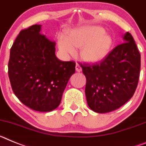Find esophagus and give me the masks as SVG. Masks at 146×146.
<instances>
[{
  "instance_id": "1",
  "label": "esophagus",
  "mask_w": 146,
  "mask_h": 146,
  "mask_svg": "<svg viewBox=\"0 0 146 146\" xmlns=\"http://www.w3.org/2000/svg\"><path fill=\"white\" fill-rule=\"evenodd\" d=\"M82 67H81L80 65L78 64H76V70L77 72H81L82 71Z\"/></svg>"
}]
</instances>
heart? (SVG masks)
<instances>
[{
  "instance_id": "b5f03b06",
  "label": "heart",
  "mask_w": 146,
  "mask_h": 146,
  "mask_svg": "<svg viewBox=\"0 0 146 146\" xmlns=\"http://www.w3.org/2000/svg\"><path fill=\"white\" fill-rule=\"evenodd\" d=\"M111 45V39L99 26H86L76 29L68 36L58 38L59 48L62 54H73L79 48V57L87 62H97L106 56Z\"/></svg>"
}]
</instances>
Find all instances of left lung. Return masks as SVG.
Segmentation results:
<instances>
[{
  "label": "left lung",
  "instance_id": "8db88e82",
  "mask_svg": "<svg viewBox=\"0 0 146 146\" xmlns=\"http://www.w3.org/2000/svg\"><path fill=\"white\" fill-rule=\"evenodd\" d=\"M100 62L79 63L87 79L89 107L98 113L120 108L133 96L138 84L140 54L129 32Z\"/></svg>",
  "mask_w": 146,
  "mask_h": 146
}]
</instances>
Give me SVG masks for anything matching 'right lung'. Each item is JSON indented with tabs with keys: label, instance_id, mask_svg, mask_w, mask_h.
Here are the masks:
<instances>
[{
	"label": "right lung",
	"instance_id": "add662e5",
	"mask_svg": "<svg viewBox=\"0 0 146 146\" xmlns=\"http://www.w3.org/2000/svg\"><path fill=\"white\" fill-rule=\"evenodd\" d=\"M41 25L19 33L10 50L8 74L12 90L24 105L38 111H50L59 105L74 61L55 55V42L41 35Z\"/></svg>",
	"mask_w": 146,
	"mask_h": 146
}]
</instances>
